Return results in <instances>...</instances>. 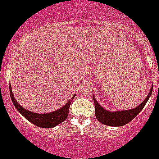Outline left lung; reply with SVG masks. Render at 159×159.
<instances>
[{
    "mask_svg": "<svg viewBox=\"0 0 159 159\" xmlns=\"http://www.w3.org/2000/svg\"><path fill=\"white\" fill-rule=\"evenodd\" d=\"M152 92V87L145 99L143 101V102L140 106H138L135 109L124 111H116V112H109V111L103 109L98 104L95 97H93L94 103H95V113L96 119L102 124L107 126H111V127H120V126L126 125L141 112V111L142 110V109L147 103L148 98H150Z\"/></svg>",
    "mask_w": 159,
    "mask_h": 159,
    "instance_id": "obj_1",
    "label": "left lung"
}]
</instances>
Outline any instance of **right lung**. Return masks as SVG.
I'll return each instance as SVG.
<instances>
[{
  "label": "right lung",
  "mask_w": 159,
  "mask_h": 159,
  "mask_svg": "<svg viewBox=\"0 0 159 159\" xmlns=\"http://www.w3.org/2000/svg\"><path fill=\"white\" fill-rule=\"evenodd\" d=\"M10 88V95L11 98L12 102H13L14 106H15L18 112L21 114L24 117H25L28 120L30 121L35 126L39 127H43V128H51V127H55V126L58 125L63 121H64L67 119V116L69 113V108H70V103H71L72 99L71 98L68 102L66 105H64L62 108H61L58 110L54 111V112H49V113L45 114H39L35 113V112H30L29 110H26L23 107H21L18 102L15 100L14 98V95L11 92V87L9 85Z\"/></svg>",
  "instance_id": "add662e5"
}]
</instances>
